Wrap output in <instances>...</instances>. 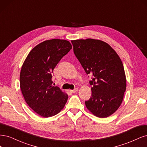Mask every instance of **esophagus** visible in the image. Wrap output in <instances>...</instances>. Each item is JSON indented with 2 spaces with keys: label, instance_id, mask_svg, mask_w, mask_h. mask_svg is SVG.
<instances>
[{
  "label": "esophagus",
  "instance_id": "obj_1",
  "mask_svg": "<svg viewBox=\"0 0 147 147\" xmlns=\"http://www.w3.org/2000/svg\"><path fill=\"white\" fill-rule=\"evenodd\" d=\"M78 90V88H75L74 90H69L71 92L74 93H76L77 91Z\"/></svg>",
  "mask_w": 147,
  "mask_h": 147
}]
</instances>
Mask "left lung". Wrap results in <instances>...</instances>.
Wrapping results in <instances>:
<instances>
[{
  "mask_svg": "<svg viewBox=\"0 0 147 147\" xmlns=\"http://www.w3.org/2000/svg\"><path fill=\"white\" fill-rule=\"evenodd\" d=\"M71 43L75 56L92 78L89 81L92 95L85 101L87 108L98 117L110 116L121 105L126 88L121 59L109 45L101 40H77Z\"/></svg>",
  "mask_w": 147,
  "mask_h": 147,
  "instance_id": "left-lung-1",
  "label": "left lung"
}]
</instances>
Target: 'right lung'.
<instances>
[{"instance_id": "1", "label": "right lung", "mask_w": 147, "mask_h": 147, "mask_svg": "<svg viewBox=\"0 0 147 147\" xmlns=\"http://www.w3.org/2000/svg\"><path fill=\"white\" fill-rule=\"evenodd\" d=\"M68 41L53 39L36 46L24 62L20 73V87L29 106L42 117L57 114L68 96L57 86L52 78L56 65L71 49Z\"/></svg>"}]
</instances>
